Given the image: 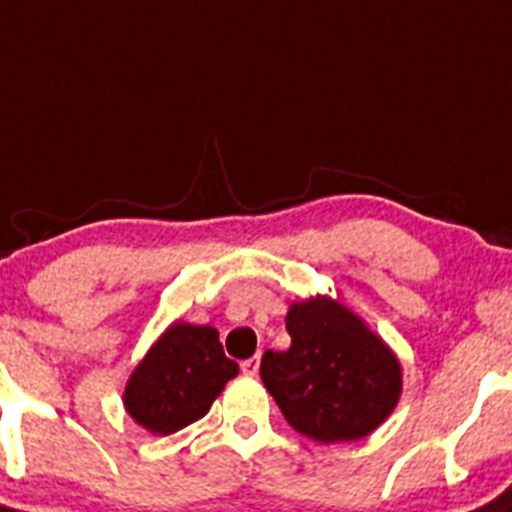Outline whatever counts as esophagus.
I'll return each mask as SVG.
<instances>
[{
  "label": "esophagus",
  "mask_w": 512,
  "mask_h": 512,
  "mask_svg": "<svg viewBox=\"0 0 512 512\" xmlns=\"http://www.w3.org/2000/svg\"><path fill=\"white\" fill-rule=\"evenodd\" d=\"M240 369H242V374H245V376H257V371H260V358H257V356L245 358V361L240 364Z\"/></svg>",
  "instance_id": "34e87169"
}]
</instances>
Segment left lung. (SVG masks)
<instances>
[{
    "mask_svg": "<svg viewBox=\"0 0 512 512\" xmlns=\"http://www.w3.org/2000/svg\"><path fill=\"white\" fill-rule=\"evenodd\" d=\"M288 351H265L260 376L293 429L321 444L374 432L401 396L389 346L338 300L315 295L285 315Z\"/></svg>",
    "mask_w": 512,
    "mask_h": 512,
    "instance_id": "1",
    "label": "left lung"
}]
</instances>
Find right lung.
Masks as SVG:
<instances>
[{
	"instance_id": "add662e5",
	"label": "right lung",
	"mask_w": 512,
	"mask_h": 512,
	"mask_svg": "<svg viewBox=\"0 0 512 512\" xmlns=\"http://www.w3.org/2000/svg\"><path fill=\"white\" fill-rule=\"evenodd\" d=\"M240 366L224 356L217 328L171 323L133 369L123 404L151 434H174L209 412Z\"/></svg>"
}]
</instances>
